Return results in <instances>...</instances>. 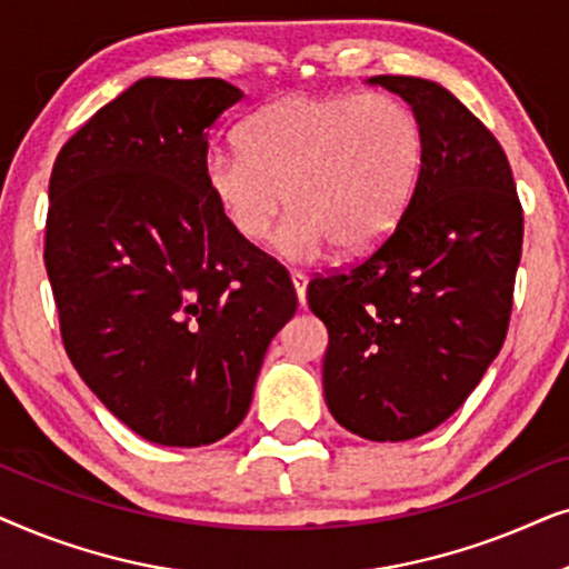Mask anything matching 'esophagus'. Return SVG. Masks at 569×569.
I'll use <instances>...</instances> for the list:
<instances>
[{
	"instance_id": "esophagus-1",
	"label": "esophagus",
	"mask_w": 569,
	"mask_h": 569,
	"mask_svg": "<svg viewBox=\"0 0 569 569\" xmlns=\"http://www.w3.org/2000/svg\"><path fill=\"white\" fill-rule=\"evenodd\" d=\"M292 284H295V292H298V300H300V306H306V290H308V274L306 271H298L295 269L292 271Z\"/></svg>"
}]
</instances>
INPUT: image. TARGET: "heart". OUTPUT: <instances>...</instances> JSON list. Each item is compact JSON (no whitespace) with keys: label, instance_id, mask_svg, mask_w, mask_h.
<instances>
[{"label":"heart","instance_id":"1","mask_svg":"<svg viewBox=\"0 0 569 569\" xmlns=\"http://www.w3.org/2000/svg\"><path fill=\"white\" fill-rule=\"evenodd\" d=\"M238 147L209 152V193L246 243L274 232L287 193L279 246L295 259L326 243L349 256L376 248L407 212L425 160L415 111L386 92L279 98L248 116Z\"/></svg>","mask_w":569,"mask_h":569}]
</instances>
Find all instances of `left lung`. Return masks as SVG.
Segmentation results:
<instances>
[{"label":"left lung","instance_id":"left-lung-1","mask_svg":"<svg viewBox=\"0 0 569 569\" xmlns=\"http://www.w3.org/2000/svg\"><path fill=\"white\" fill-rule=\"evenodd\" d=\"M419 119L425 160L407 212L362 261L308 284L329 329L323 396L345 430L430 432L479 386L508 333L523 251L508 154L438 82L378 74Z\"/></svg>","mask_w":569,"mask_h":569}]
</instances>
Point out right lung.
I'll return each mask as SVG.
<instances>
[{
    "instance_id": "1",
    "label": "right lung",
    "mask_w": 569,
    "mask_h": 569,
    "mask_svg": "<svg viewBox=\"0 0 569 569\" xmlns=\"http://www.w3.org/2000/svg\"><path fill=\"white\" fill-rule=\"evenodd\" d=\"M236 84L147 77L67 139L43 261L61 341L129 430L197 448L243 422L263 355L298 310L287 269L224 220L204 181Z\"/></svg>"
}]
</instances>
